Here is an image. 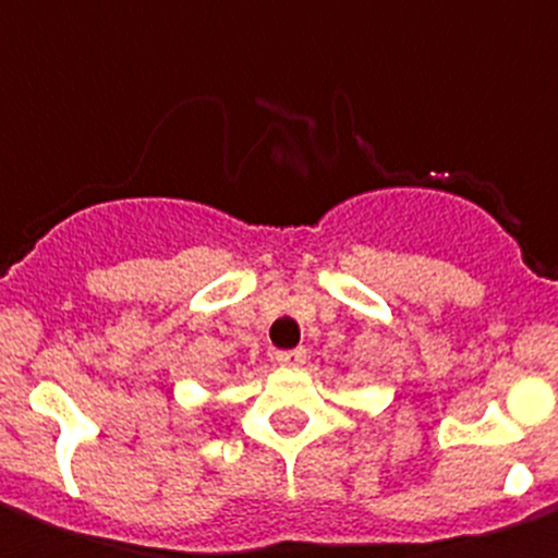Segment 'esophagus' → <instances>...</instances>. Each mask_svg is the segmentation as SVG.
I'll return each mask as SVG.
<instances>
[{
  "instance_id": "obj_1",
  "label": "esophagus",
  "mask_w": 558,
  "mask_h": 558,
  "mask_svg": "<svg viewBox=\"0 0 558 558\" xmlns=\"http://www.w3.org/2000/svg\"><path fill=\"white\" fill-rule=\"evenodd\" d=\"M304 360H307V352L304 349H288V352H276V363L282 368H299L304 366Z\"/></svg>"
}]
</instances>
